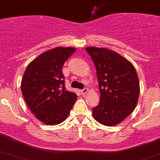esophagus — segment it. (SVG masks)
Segmentation results:
<instances>
[{"mask_svg":"<svg viewBox=\"0 0 160 160\" xmlns=\"http://www.w3.org/2000/svg\"><path fill=\"white\" fill-rule=\"evenodd\" d=\"M87 92H88V89H87V88H84V89H82V90H80V93H81L82 94H87Z\"/></svg>","mask_w":160,"mask_h":160,"instance_id":"esophagus-1","label":"esophagus"}]
</instances>
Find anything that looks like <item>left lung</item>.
Segmentation results:
<instances>
[{
	"mask_svg": "<svg viewBox=\"0 0 160 160\" xmlns=\"http://www.w3.org/2000/svg\"><path fill=\"white\" fill-rule=\"evenodd\" d=\"M96 67L100 101L93 108L94 119L105 126L122 122L135 108L139 95L136 70L118 53L105 48L87 47Z\"/></svg>",
	"mask_w": 160,
	"mask_h": 160,
	"instance_id": "8db88e82",
	"label": "left lung"
}]
</instances>
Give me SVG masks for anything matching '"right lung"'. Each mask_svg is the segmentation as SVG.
Here are the masks:
<instances>
[{
	"instance_id": "right-lung-1",
	"label": "right lung",
	"mask_w": 160,
	"mask_h": 160,
	"mask_svg": "<svg viewBox=\"0 0 160 160\" xmlns=\"http://www.w3.org/2000/svg\"><path fill=\"white\" fill-rule=\"evenodd\" d=\"M75 51L57 47L39 55L28 65L22 80V94L36 118L48 125H57L68 117L77 94L65 87L62 66Z\"/></svg>"
}]
</instances>
